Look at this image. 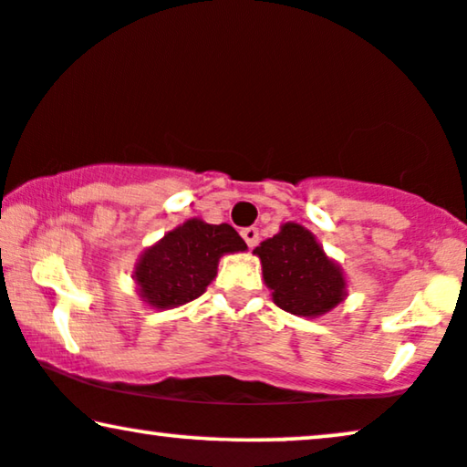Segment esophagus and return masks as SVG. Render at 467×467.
<instances>
[{"label":"esophagus","mask_w":467,"mask_h":467,"mask_svg":"<svg viewBox=\"0 0 467 467\" xmlns=\"http://www.w3.org/2000/svg\"><path fill=\"white\" fill-rule=\"evenodd\" d=\"M241 237L245 239L247 247H254L258 244V228H254V226L244 228V230H241Z\"/></svg>","instance_id":"1"}]
</instances>
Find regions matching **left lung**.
I'll list each match as a JSON object with an SVG mask.
<instances>
[{
  "label": "left lung",
  "mask_w": 467,
  "mask_h": 467,
  "mask_svg": "<svg viewBox=\"0 0 467 467\" xmlns=\"http://www.w3.org/2000/svg\"><path fill=\"white\" fill-rule=\"evenodd\" d=\"M254 254L261 258L263 280L277 308L315 318L345 302V271L302 223H282L280 233L265 239Z\"/></svg>",
  "instance_id": "left-lung-1"
}]
</instances>
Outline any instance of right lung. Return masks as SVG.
<instances>
[{"mask_svg": "<svg viewBox=\"0 0 467 467\" xmlns=\"http://www.w3.org/2000/svg\"><path fill=\"white\" fill-rule=\"evenodd\" d=\"M245 250V241L230 223L192 217L140 254L133 269L138 295L150 308H179L200 297L215 280L223 254Z\"/></svg>", "mask_w": 467, "mask_h": 467, "instance_id": "right-lung-1", "label": "right lung"}]
</instances>
